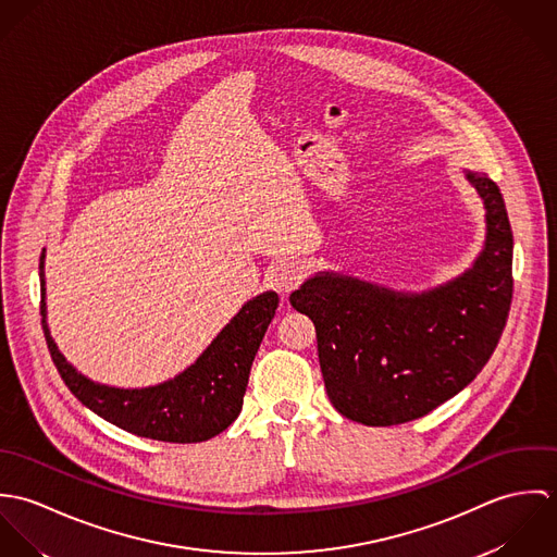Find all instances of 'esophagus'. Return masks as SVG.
<instances>
[{"label": "esophagus", "mask_w": 557, "mask_h": 557, "mask_svg": "<svg viewBox=\"0 0 557 557\" xmlns=\"http://www.w3.org/2000/svg\"><path fill=\"white\" fill-rule=\"evenodd\" d=\"M302 278H305V268L298 261H292V259L278 261L270 270V283L283 296L294 292L302 283Z\"/></svg>", "instance_id": "obj_1"}]
</instances>
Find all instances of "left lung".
Masks as SVG:
<instances>
[{
	"mask_svg": "<svg viewBox=\"0 0 557 557\" xmlns=\"http://www.w3.org/2000/svg\"><path fill=\"white\" fill-rule=\"evenodd\" d=\"M466 177L484 201L486 238L474 265L422 294L319 272L289 296L313 319L327 398L345 418L391 426L426 416L474 382L512 302V230L497 184Z\"/></svg>",
	"mask_w": 557,
	"mask_h": 557,
	"instance_id": "left-lung-1",
	"label": "left lung"
}]
</instances>
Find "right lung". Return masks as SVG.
<instances>
[{"mask_svg":"<svg viewBox=\"0 0 557 557\" xmlns=\"http://www.w3.org/2000/svg\"><path fill=\"white\" fill-rule=\"evenodd\" d=\"M40 315L47 347L69 391L107 422L159 442L197 444L223 433L242 409L250 364L276 313L278 296L248 300L186 371L150 388H113L81 375L60 354L47 325L45 250L40 255Z\"/></svg>","mask_w":557,"mask_h":557,"instance_id":"add662e5","label":"right lung"}]
</instances>
